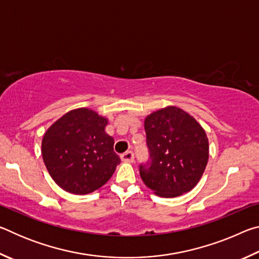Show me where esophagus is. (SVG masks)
<instances>
[{
	"instance_id": "34e87169",
	"label": "esophagus",
	"mask_w": 259,
	"mask_h": 259,
	"mask_svg": "<svg viewBox=\"0 0 259 259\" xmlns=\"http://www.w3.org/2000/svg\"><path fill=\"white\" fill-rule=\"evenodd\" d=\"M121 160L123 162H126V163H133L135 160L134 153L131 151H126L125 153H123V154L121 155Z\"/></svg>"
}]
</instances>
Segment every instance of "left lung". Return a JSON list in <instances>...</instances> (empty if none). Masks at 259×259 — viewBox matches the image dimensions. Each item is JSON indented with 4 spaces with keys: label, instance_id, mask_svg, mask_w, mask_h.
Returning a JSON list of instances; mask_svg holds the SVG:
<instances>
[{
    "label": "left lung",
    "instance_id": "8db88e82",
    "mask_svg": "<svg viewBox=\"0 0 259 259\" xmlns=\"http://www.w3.org/2000/svg\"><path fill=\"white\" fill-rule=\"evenodd\" d=\"M151 165H140L145 185L161 198L190 192L202 177L209 159V140L194 117L176 106L145 117Z\"/></svg>",
    "mask_w": 259,
    "mask_h": 259
}]
</instances>
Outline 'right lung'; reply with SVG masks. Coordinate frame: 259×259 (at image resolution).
I'll list each match as a JSON object with an SVG mask.
<instances>
[{"label":"right lung","instance_id":"1","mask_svg":"<svg viewBox=\"0 0 259 259\" xmlns=\"http://www.w3.org/2000/svg\"><path fill=\"white\" fill-rule=\"evenodd\" d=\"M108 120L81 107L64 114L43 135L42 157L55 183L64 191L84 195L105 185L121 160L106 134Z\"/></svg>","mask_w":259,"mask_h":259}]
</instances>
